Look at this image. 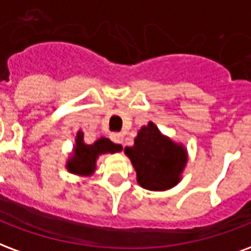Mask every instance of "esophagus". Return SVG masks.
<instances>
[{
  "label": "esophagus",
  "mask_w": 251,
  "mask_h": 251,
  "mask_svg": "<svg viewBox=\"0 0 251 251\" xmlns=\"http://www.w3.org/2000/svg\"><path fill=\"white\" fill-rule=\"evenodd\" d=\"M111 140L112 142H115V143H118V144H122L123 143V140H124V136L122 135V133H111Z\"/></svg>",
  "instance_id": "1"
}]
</instances>
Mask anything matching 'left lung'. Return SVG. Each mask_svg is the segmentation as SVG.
Returning <instances> with one entry per match:
<instances>
[{
	"instance_id": "8db88e82",
	"label": "left lung",
	"mask_w": 251,
	"mask_h": 251,
	"mask_svg": "<svg viewBox=\"0 0 251 251\" xmlns=\"http://www.w3.org/2000/svg\"><path fill=\"white\" fill-rule=\"evenodd\" d=\"M124 153L136 171L138 183L151 191L175 187L188 160L183 144L163 135L152 122L139 129L133 146L124 148Z\"/></svg>"
}]
</instances>
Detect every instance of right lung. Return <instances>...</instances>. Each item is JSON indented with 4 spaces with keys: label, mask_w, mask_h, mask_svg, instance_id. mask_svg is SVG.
Wrapping results in <instances>:
<instances>
[{
    "label": "right lung",
    "mask_w": 251,
    "mask_h": 251,
    "mask_svg": "<svg viewBox=\"0 0 251 251\" xmlns=\"http://www.w3.org/2000/svg\"><path fill=\"white\" fill-rule=\"evenodd\" d=\"M122 150L123 147L120 144H115L107 138H100L93 144H87L84 142L83 131H78L65 168L75 175L91 176L96 170V160L100 155L120 152Z\"/></svg>",
    "instance_id": "add662e5"
}]
</instances>
